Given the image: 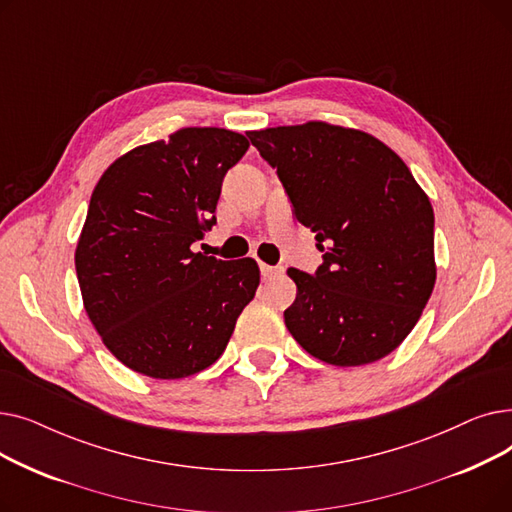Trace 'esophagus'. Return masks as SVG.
<instances>
[{
	"instance_id": "1",
	"label": "esophagus",
	"mask_w": 512,
	"mask_h": 512,
	"mask_svg": "<svg viewBox=\"0 0 512 512\" xmlns=\"http://www.w3.org/2000/svg\"><path fill=\"white\" fill-rule=\"evenodd\" d=\"M259 267H261V276H263V278H278V276L284 274V267H280V265L261 263Z\"/></svg>"
}]
</instances>
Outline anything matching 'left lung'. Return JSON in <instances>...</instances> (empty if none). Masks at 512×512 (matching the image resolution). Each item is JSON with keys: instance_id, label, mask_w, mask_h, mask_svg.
<instances>
[{"instance_id": "1", "label": "left lung", "mask_w": 512, "mask_h": 512, "mask_svg": "<svg viewBox=\"0 0 512 512\" xmlns=\"http://www.w3.org/2000/svg\"><path fill=\"white\" fill-rule=\"evenodd\" d=\"M276 168L324 265L288 267L299 288L284 324L336 367L380 361L419 321L436 284L434 209L411 170L373 134L309 120L249 130Z\"/></svg>"}]
</instances>
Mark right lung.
<instances>
[{
    "mask_svg": "<svg viewBox=\"0 0 512 512\" xmlns=\"http://www.w3.org/2000/svg\"><path fill=\"white\" fill-rule=\"evenodd\" d=\"M247 149L228 128H178L120 155L93 188L76 276L91 324L128 369L180 380L226 351L259 265L191 245L215 224L222 180Z\"/></svg>",
    "mask_w": 512,
    "mask_h": 512,
    "instance_id": "obj_1",
    "label": "right lung"
}]
</instances>
